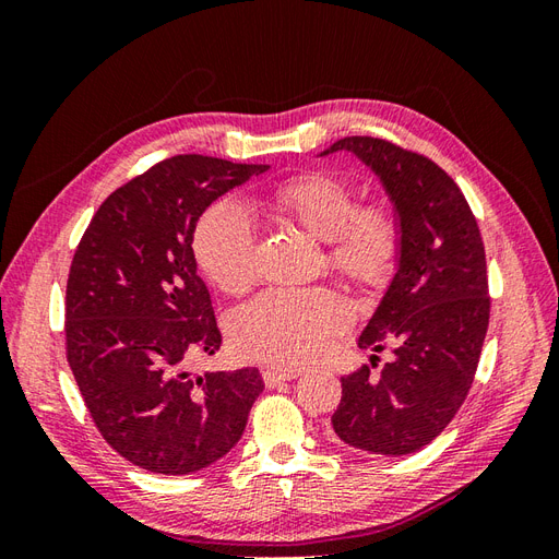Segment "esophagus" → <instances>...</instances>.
Instances as JSON below:
<instances>
[{
    "label": "esophagus",
    "instance_id": "esophagus-1",
    "mask_svg": "<svg viewBox=\"0 0 559 559\" xmlns=\"http://www.w3.org/2000/svg\"><path fill=\"white\" fill-rule=\"evenodd\" d=\"M300 376V370H294V368H265L263 370V380L267 386H277L286 380H294Z\"/></svg>",
    "mask_w": 559,
    "mask_h": 559
}]
</instances>
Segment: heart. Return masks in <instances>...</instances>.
Returning <instances> with one entry per match:
<instances>
[{
  "instance_id": "heart-1",
  "label": "heart",
  "mask_w": 559,
  "mask_h": 559,
  "mask_svg": "<svg viewBox=\"0 0 559 559\" xmlns=\"http://www.w3.org/2000/svg\"><path fill=\"white\" fill-rule=\"evenodd\" d=\"M273 205L326 240L329 265L349 282L380 286L394 275L403 224L389 202H357L347 179L312 170L282 181L273 191ZM193 253L202 273L224 292H242L253 282L259 238L240 202L224 198L202 212ZM347 324V302L333 289H265L235 310L230 335L242 357L292 368L319 357Z\"/></svg>"
}]
</instances>
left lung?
I'll list each match as a JSON object with an SVG mask.
<instances>
[{"label": "left lung", "instance_id": "left-lung-1", "mask_svg": "<svg viewBox=\"0 0 559 559\" xmlns=\"http://www.w3.org/2000/svg\"><path fill=\"white\" fill-rule=\"evenodd\" d=\"M380 175L403 224L399 273L359 337L394 359L341 378L331 417L343 443L376 454H411L441 433L476 378L489 324L483 235L460 186L431 158L382 138L337 140Z\"/></svg>", "mask_w": 559, "mask_h": 559}]
</instances>
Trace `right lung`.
<instances>
[{
	"label": "right lung",
	"mask_w": 559,
	"mask_h": 559,
	"mask_svg": "<svg viewBox=\"0 0 559 559\" xmlns=\"http://www.w3.org/2000/svg\"><path fill=\"white\" fill-rule=\"evenodd\" d=\"M267 165L183 154L99 205L74 251L64 352L105 441L130 464L186 476L222 460L263 392L257 368L191 376L222 347L195 273L193 230L212 202Z\"/></svg>",
	"instance_id": "obj_1"
}]
</instances>
